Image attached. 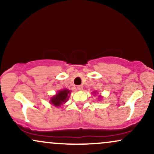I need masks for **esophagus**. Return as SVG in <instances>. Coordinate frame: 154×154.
Instances as JSON below:
<instances>
[{
  "mask_svg": "<svg viewBox=\"0 0 154 154\" xmlns=\"http://www.w3.org/2000/svg\"><path fill=\"white\" fill-rule=\"evenodd\" d=\"M77 88V89L79 90V91H82V85H78Z\"/></svg>",
  "mask_w": 154,
  "mask_h": 154,
  "instance_id": "1",
  "label": "esophagus"
}]
</instances>
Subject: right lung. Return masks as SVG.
<instances>
[{
  "mask_svg": "<svg viewBox=\"0 0 154 154\" xmlns=\"http://www.w3.org/2000/svg\"><path fill=\"white\" fill-rule=\"evenodd\" d=\"M70 93V91H67V90H63L59 92L55 96L53 97L51 99V103L54 105L55 106H59L61 105L63 103L66 102V100H68L69 97L68 94Z\"/></svg>",
  "mask_w": 154,
  "mask_h": 154,
  "instance_id": "add662e5",
  "label": "right lung"
}]
</instances>
